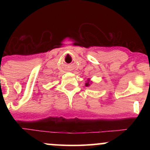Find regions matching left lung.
Returning a JSON list of instances; mask_svg holds the SVG:
<instances>
[{
  "instance_id": "obj_1",
  "label": "left lung",
  "mask_w": 150,
  "mask_h": 150,
  "mask_svg": "<svg viewBox=\"0 0 150 150\" xmlns=\"http://www.w3.org/2000/svg\"><path fill=\"white\" fill-rule=\"evenodd\" d=\"M89 80H88V81H87V83L85 84V85L87 86V87H88V86L90 85V84H89Z\"/></svg>"
}]
</instances>
